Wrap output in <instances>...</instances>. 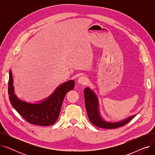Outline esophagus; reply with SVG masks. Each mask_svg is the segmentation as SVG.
<instances>
[{
  "mask_svg": "<svg viewBox=\"0 0 155 155\" xmlns=\"http://www.w3.org/2000/svg\"><path fill=\"white\" fill-rule=\"evenodd\" d=\"M78 82L80 84L86 85L88 82V79L87 77H86L85 76H81L79 77V78L78 80Z\"/></svg>",
  "mask_w": 155,
  "mask_h": 155,
  "instance_id": "1",
  "label": "esophagus"
}]
</instances>
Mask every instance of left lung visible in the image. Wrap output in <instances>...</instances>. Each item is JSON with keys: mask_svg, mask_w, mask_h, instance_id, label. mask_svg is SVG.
<instances>
[{"mask_svg": "<svg viewBox=\"0 0 155 155\" xmlns=\"http://www.w3.org/2000/svg\"><path fill=\"white\" fill-rule=\"evenodd\" d=\"M84 97L85 107L88 119L94 125L99 127L110 129L125 126L135 117V116H131L123 121L119 122V123H107L104 121L99 115L98 101H97L96 95L90 88H86L84 90Z\"/></svg>", "mask_w": 155, "mask_h": 155, "instance_id": "1", "label": "left lung"}]
</instances>
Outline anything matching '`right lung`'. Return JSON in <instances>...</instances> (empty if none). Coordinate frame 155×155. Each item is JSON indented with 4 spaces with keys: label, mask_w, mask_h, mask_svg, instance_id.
Segmentation results:
<instances>
[{
    "label": "right lung",
    "mask_w": 155,
    "mask_h": 155,
    "mask_svg": "<svg viewBox=\"0 0 155 155\" xmlns=\"http://www.w3.org/2000/svg\"><path fill=\"white\" fill-rule=\"evenodd\" d=\"M13 80L11 70H9L8 94L11 105L19 114L29 123L48 126L53 124L58 119L65 95L75 86V81L69 80L61 85L45 101L32 104L20 101L14 94Z\"/></svg>",
    "instance_id": "right-lung-1"
}]
</instances>
